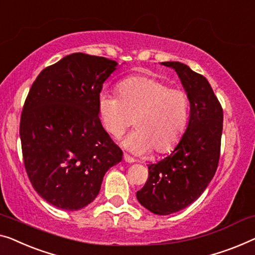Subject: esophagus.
<instances>
[{
  "instance_id": "obj_1",
  "label": "esophagus",
  "mask_w": 255,
  "mask_h": 255,
  "mask_svg": "<svg viewBox=\"0 0 255 255\" xmlns=\"http://www.w3.org/2000/svg\"><path fill=\"white\" fill-rule=\"evenodd\" d=\"M124 161L125 162H128V163H133V162L135 161L133 157H131L130 155H128V154H124Z\"/></svg>"
}]
</instances>
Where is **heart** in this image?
I'll return each instance as SVG.
<instances>
[{"label": "heart", "mask_w": 255, "mask_h": 255, "mask_svg": "<svg viewBox=\"0 0 255 255\" xmlns=\"http://www.w3.org/2000/svg\"><path fill=\"white\" fill-rule=\"evenodd\" d=\"M119 98L101 92L98 106L103 128L121 138L134 120L135 131L123 145L134 154L171 150L185 131L190 100L186 92L169 88L152 77H130L117 86Z\"/></svg>", "instance_id": "1"}]
</instances>
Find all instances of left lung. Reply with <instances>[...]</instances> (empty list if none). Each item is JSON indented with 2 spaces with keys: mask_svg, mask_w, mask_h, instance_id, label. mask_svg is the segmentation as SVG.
I'll list each match as a JSON object with an SVG mask.
<instances>
[{
  "mask_svg": "<svg viewBox=\"0 0 255 255\" xmlns=\"http://www.w3.org/2000/svg\"><path fill=\"white\" fill-rule=\"evenodd\" d=\"M178 75L190 100V120L175 149L148 165V179L136 199L157 215L186 208L202 194L220 160L223 110L208 80L180 62H162Z\"/></svg>",
  "mask_w": 255,
  "mask_h": 255,
  "instance_id": "obj_1",
  "label": "left lung"
}]
</instances>
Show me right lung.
Returning <instances> with one entry per match:
<instances>
[{
  "instance_id": "add662e5",
  "label": "right lung",
  "mask_w": 255,
  "mask_h": 255,
  "mask_svg": "<svg viewBox=\"0 0 255 255\" xmlns=\"http://www.w3.org/2000/svg\"><path fill=\"white\" fill-rule=\"evenodd\" d=\"M117 62L75 53L43 69L20 117L24 165L40 197L65 210L97 198L123 152L103 128L98 100Z\"/></svg>"
}]
</instances>
